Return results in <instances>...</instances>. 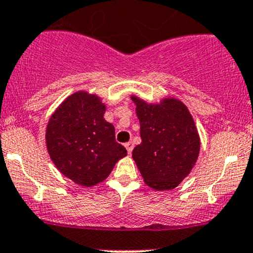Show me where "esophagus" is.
Segmentation results:
<instances>
[{
  "mask_svg": "<svg viewBox=\"0 0 253 253\" xmlns=\"http://www.w3.org/2000/svg\"><path fill=\"white\" fill-rule=\"evenodd\" d=\"M133 143L132 141H128V143H126L125 144V148H126V150H127V152H128V155H131V152H132V150H133Z\"/></svg>",
  "mask_w": 253,
  "mask_h": 253,
  "instance_id": "esophagus-1",
  "label": "esophagus"
}]
</instances>
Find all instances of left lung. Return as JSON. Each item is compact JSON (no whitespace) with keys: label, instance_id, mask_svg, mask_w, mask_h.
<instances>
[{"label":"left lung","instance_id":"1","mask_svg":"<svg viewBox=\"0 0 253 253\" xmlns=\"http://www.w3.org/2000/svg\"><path fill=\"white\" fill-rule=\"evenodd\" d=\"M140 124L141 143L132 151L144 182L157 191L173 190L198 160L201 138L190 110L180 99L149 103L131 96Z\"/></svg>","mask_w":253,"mask_h":253}]
</instances>
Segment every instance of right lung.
<instances>
[{"mask_svg": "<svg viewBox=\"0 0 253 253\" xmlns=\"http://www.w3.org/2000/svg\"><path fill=\"white\" fill-rule=\"evenodd\" d=\"M107 105L96 93L77 91L50 116L46 150L55 167L77 185L104 181L127 150L116 143L115 128L105 121Z\"/></svg>", "mask_w": 253, "mask_h": 253, "instance_id": "right-lung-1", "label": "right lung"}]
</instances>
